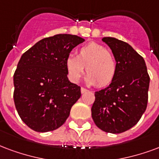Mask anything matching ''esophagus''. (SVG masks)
Listing matches in <instances>:
<instances>
[{"mask_svg": "<svg viewBox=\"0 0 159 159\" xmlns=\"http://www.w3.org/2000/svg\"><path fill=\"white\" fill-rule=\"evenodd\" d=\"M88 91H89V90L87 89H84V88H82V89H81V93H86V92Z\"/></svg>", "mask_w": 159, "mask_h": 159, "instance_id": "34e87169", "label": "esophagus"}]
</instances>
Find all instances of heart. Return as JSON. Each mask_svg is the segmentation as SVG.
I'll return each mask as SVG.
<instances>
[{
	"instance_id": "obj_1",
	"label": "heart",
	"mask_w": 159,
	"mask_h": 159,
	"mask_svg": "<svg viewBox=\"0 0 159 159\" xmlns=\"http://www.w3.org/2000/svg\"><path fill=\"white\" fill-rule=\"evenodd\" d=\"M84 67L88 74V83H97L98 87H105L112 83L117 70L116 58L112 53L97 43L81 47L76 51V56H70L66 60V69L71 83L79 82L84 73Z\"/></svg>"
}]
</instances>
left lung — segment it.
Masks as SVG:
<instances>
[{"label":"left lung","instance_id":"8db88e82","mask_svg":"<svg viewBox=\"0 0 159 159\" xmlns=\"http://www.w3.org/2000/svg\"><path fill=\"white\" fill-rule=\"evenodd\" d=\"M116 58V77L107 88L95 92L92 117L98 127L109 133H121L139 121L148 101L150 76L144 59L130 44L104 37Z\"/></svg>","mask_w":159,"mask_h":159}]
</instances>
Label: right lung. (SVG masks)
Segmentation results:
<instances>
[{"mask_svg":"<svg viewBox=\"0 0 159 159\" xmlns=\"http://www.w3.org/2000/svg\"><path fill=\"white\" fill-rule=\"evenodd\" d=\"M84 41L56 34L23 54L13 75V98L20 118L32 130L47 132L61 126L81 97V88L68 80L66 60Z\"/></svg>","mask_w":159,"mask_h":159,"instance_id":"right-lung-1","label":"right lung"}]
</instances>
